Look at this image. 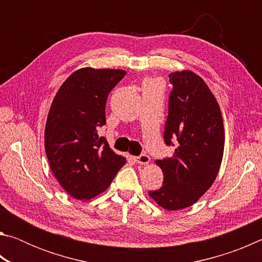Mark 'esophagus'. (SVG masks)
I'll return each instance as SVG.
<instances>
[{"label": "esophagus", "instance_id": "obj_1", "mask_svg": "<svg viewBox=\"0 0 262 262\" xmlns=\"http://www.w3.org/2000/svg\"><path fill=\"white\" fill-rule=\"evenodd\" d=\"M135 162L137 164H140V165H147V164H149V162H150V157L148 156V155L142 154V155H140V156L135 157Z\"/></svg>", "mask_w": 262, "mask_h": 262}]
</instances>
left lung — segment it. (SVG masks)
Here are the masks:
<instances>
[{"mask_svg":"<svg viewBox=\"0 0 262 262\" xmlns=\"http://www.w3.org/2000/svg\"><path fill=\"white\" fill-rule=\"evenodd\" d=\"M173 90L168 99L164 130L167 145L176 142L172 157L156 161L163 186L149 192L159 206L180 210L194 205L214 183L224 152L223 118L215 96L190 70L168 75Z\"/></svg>","mask_w":262,"mask_h":262,"instance_id":"1","label":"left lung"}]
</instances>
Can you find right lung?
Segmentation results:
<instances>
[{"mask_svg":"<svg viewBox=\"0 0 262 262\" xmlns=\"http://www.w3.org/2000/svg\"><path fill=\"white\" fill-rule=\"evenodd\" d=\"M125 75L121 69L81 68L66 79L53 99L45 151L56 180L77 200L103 193L126 164V158L98 135V128L106 123L108 94Z\"/></svg>","mask_w":262,"mask_h":262,"instance_id":"1","label":"right lung"}]
</instances>
